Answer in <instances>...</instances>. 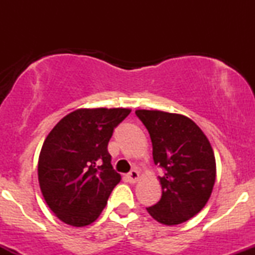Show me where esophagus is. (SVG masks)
Returning <instances> with one entry per match:
<instances>
[{"label": "esophagus", "mask_w": 255, "mask_h": 255, "mask_svg": "<svg viewBox=\"0 0 255 255\" xmlns=\"http://www.w3.org/2000/svg\"><path fill=\"white\" fill-rule=\"evenodd\" d=\"M127 178L128 181H129L130 183H136L137 181H139V172H137L136 170H131L129 174L127 175Z\"/></svg>", "instance_id": "obj_1"}]
</instances>
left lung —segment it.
Wrapping results in <instances>:
<instances>
[{"label":"left lung","mask_w":255,"mask_h":255,"mask_svg":"<svg viewBox=\"0 0 255 255\" xmlns=\"http://www.w3.org/2000/svg\"><path fill=\"white\" fill-rule=\"evenodd\" d=\"M135 114L150 133L154 164L165 170L158 177L162 198L146 210L158 223H183L200 212L211 197L216 181L212 146L187 116L145 109Z\"/></svg>","instance_id":"8db88e82"}]
</instances>
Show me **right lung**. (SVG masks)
Instances as JSON below:
<instances>
[{"instance_id":"right-lung-1","label":"right lung","mask_w":255,"mask_h":255,"mask_svg":"<svg viewBox=\"0 0 255 255\" xmlns=\"http://www.w3.org/2000/svg\"><path fill=\"white\" fill-rule=\"evenodd\" d=\"M127 108L74 110L44 140L38 181L49 209L63 223L83 228L97 219L121 175L111 165L108 142Z\"/></svg>"}]
</instances>
